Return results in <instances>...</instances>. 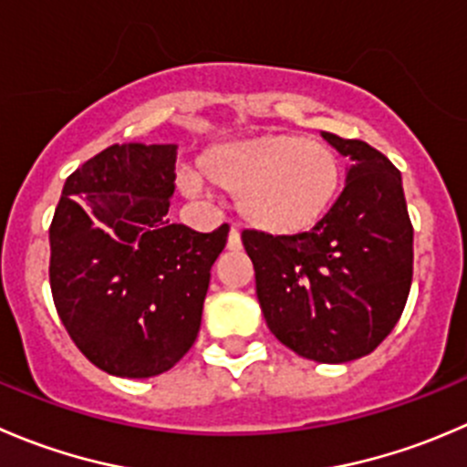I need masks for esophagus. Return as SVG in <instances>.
<instances>
[{"instance_id": "1", "label": "esophagus", "mask_w": 467, "mask_h": 467, "mask_svg": "<svg viewBox=\"0 0 467 467\" xmlns=\"http://www.w3.org/2000/svg\"><path fill=\"white\" fill-rule=\"evenodd\" d=\"M228 248H230V251H239V248H242V234H239L237 228L230 230V234H228Z\"/></svg>"}]
</instances>
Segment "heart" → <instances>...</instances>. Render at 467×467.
I'll return each mask as SVG.
<instances>
[{
    "instance_id": "heart-1",
    "label": "heart",
    "mask_w": 467,
    "mask_h": 467,
    "mask_svg": "<svg viewBox=\"0 0 467 467\" xmlns=\"http://www.w3.org/2000/svg\"><path fill=\"white\" fill-rule=\"evenodd\" d=\"M198 169L216 189L237 193V210L251 228L275 237L315 228L342 184L337 152L301 134H260L214 146ZM189 187H198V180L189 178Z\"/></svg>"
}]
</instances>
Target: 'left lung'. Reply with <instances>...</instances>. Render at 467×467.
Wrapping results in <instances>:
<instances>
[{"mask_svg":"<svg viewBox=\"0 0 467 467\" xmlns=\"http://www.w3.org/2000/svg\"><path fill=\"white\" fill-rule=\"evenodd\" d=\"M351 157L347 184L307 233L244 230L271 333L303 358L348 363L372 354L404 312L413 280V225L401 173L369 143L324 132Z\"/></svg>","mask_w":467,"mask_h":467,"instance_id":"1","label":"left lung"}]
</instances>
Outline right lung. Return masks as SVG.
Wrapping results in <instances>:
<instances>
[{"label": "right lung", "instance_id": "right-lung-1", "mask_svg": "<svg viewBox=\"0 0 467 467\" xmlns=\"http://www.w3.org/2000/svg\"><path fill=\"white\" fill-rule=\"evenodd\" d=\"M173 143H113L66 180L49 225V287L67 335L102 372H169L201 330L228 223H171Z\"/></svg>", "mask_w": 467, "mask_h": 467}]
</instances>
